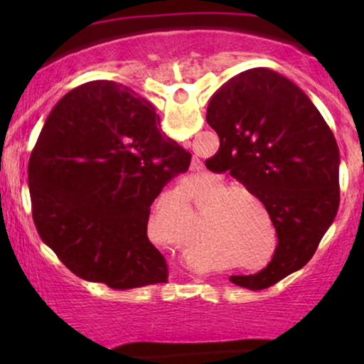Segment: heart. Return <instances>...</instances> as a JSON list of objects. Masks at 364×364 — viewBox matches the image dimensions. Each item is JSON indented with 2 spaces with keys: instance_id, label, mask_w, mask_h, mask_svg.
<instances>
[{
  "instance_id": "obj_1",
  "label": "heart",
  "mask_w": 364,
  "mask_h": 364,
  "mask_svg": "<svg viewBox=\"0 0 364 364\" xmlns=\"http://www.w3.org/2000/svg\"><path fill=\"white\" fill-rule=\"evenodd\" d=\"M220 185H217V188ZM248 198L260 207L263 215L267 217V223H269L270 232H272L275 241V229L265 208V203L246 186L235 185L225 188L208 203L207 208H210V212L203 217V220L196 228L195 232L196 246L205 248L208 252L224 250L225 253L240 258V260L257 262L265 253L267 228L262 217L258 215V212L250 203ZM212 206L215 208L212 209ZM174 207H188V193L183 185L166 193L161 207L154 212L150 220L161 223L166 217V210Z\"/></svg>"
}]
</instances>
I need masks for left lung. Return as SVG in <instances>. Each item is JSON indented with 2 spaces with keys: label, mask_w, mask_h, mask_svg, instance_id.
I'll return each instance as SVG.
<instances>
[{
  "label": "left lung",
  "mask_w": 364,
  "mask_h": 364,
  "mask_svg": "<svg viewBox=\"0 0 364 364\" xmlns=\"http://www.w3.org/2000/svg\"><path fill=\"white\" fill-rule=\"evenodd\" d=\"M207 123L220 141L212 169L229 171L265 203L279 240L265 269L229 279L267 289L311 260L336 219L339 147L310 97L269 68L225 82L208 102Z\"/></svg>",
  "instance_id": "left-lung-1"
}]
</instances>
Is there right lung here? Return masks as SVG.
Wrapping results in <instances>:
<instances>
[{"mask_svg": "<svg viewBox=\"0 0 364 364\" xmlns=\"http://www.w3.org/2000/svg\"><path fill=\"white\" fill-rule=\"evenodd\" d=\"M159 127L152 104L109 80L70 90L49 112L28 161L32 217L78 277L111 289L168 282L150 205L191 154Z\"/></svg>", "mask_w": 364, "mask_h": 364, "instance_id": "1", "label": "right lung"}]
</instances>
